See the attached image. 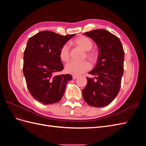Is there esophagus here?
I'll use <instances>...</instances> for the list:
<instances>
[{
    "instance_id": "34e87169",
    "label": "esophagus",
    "mask_w": 146,
    "mask_h": 146,
    "mask_svg": "<svg viewBox=\"0 0 146 146\" xmlns=\"http://www.w3.org/2000/svg\"><path fill=\"white\" fill-rule=\"evenodd\" d=\"M78 78V76H72V79L73 80H76V79H77Z\"/></svg>"
}]
</instances>
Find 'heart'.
Listing matches in <instances>:
<instances>
[{
	"label": "heart",
	"instance_id": "obj_1",
	"mask_svg": "<svg viewBox=\"0 0 146 146\" xmlns=\"http://www.w3.org/2000/svg\"><path fill=\"white\" fill-rule=\"evenodd\" d=\"M75 43L85 51L90 50L92 46H93V44H92V42L91 39L88 37L84 36H79L76 38L75 39ZM69 44L66 43L60 48V56L61 60L63 61H65V62L68 61L69 60ZM88 55L90 56H92V54L89 53ZM91 64L88 61H72L66 65L65 70L67 73L74 75V76H79V75L88 71V70L91 69Z\"/></svg>",
	"mask_w": 146,
	"mask_h": 146
}]
</instances>
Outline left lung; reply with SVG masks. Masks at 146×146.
Masks as SVG:
<instances>
[{
	"label": "left lung",
	"mask_w": 146,
	"mask_h": 146,
	"mask_svg": "<svg viewBox=\"0 0 146 146\" xmlns=\"http://www.w3.org/2000/svg\"><path fill=\"white\" fill-rule=\"evenodd\" d=\"M84 35L96 42L99 55L95 67L89 72L96 80L87 78L83 97L91 107H104L115 99L120 90L124 51L120 39L107 30H94Z\"/></svg>",
	"instance_id": "obj_1"
}]
</instances>
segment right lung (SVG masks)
Masks as SVG:
<instances>
[{
    "label": "right lung",
    "mask_w": 146,
    "mask_h": 146,
    "mask_svg": "<svg viewBox=\"0 0 146 146\" xmlns=\"http://www.w3.org/2000/svg\"><path fill=\"white\" fill-rule=\"evenodd\" d=\"M76 34L63 36L42 31L29 38L24 54L23 73L33 98L44 105L57 103L63 96L70 74L55 76L64 69L60 56L63 44Z\"/></svg>",
    "instance_id": "right-lung-1"
}]
</instances>
